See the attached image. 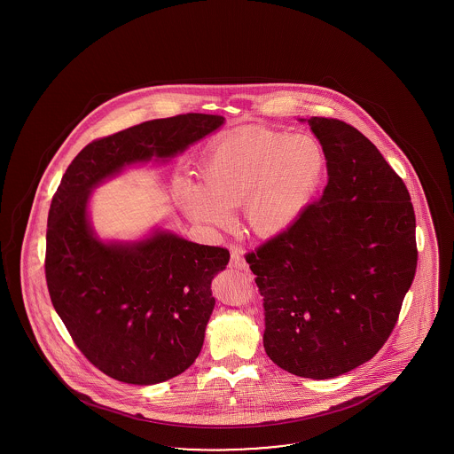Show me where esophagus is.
I'll return each mask as SVG.
<instances>
[{
	"instance_id": "esophagus-1",
	"label": "esophagus",
	"mask_w": 454,
	"mask_h": 454,
	"mask_svg": "<svg viewBox=\"0 0 454 454\" xmlns=\"http://www.w3.org/2000/svg\"><path fill=\"white\" fill-rule=\"evenodd\" d=\"M230 265L235 267V269H241V270H247V262L245 259L238 254V252H231V259H230Z\"/></svg>"
}]
</instances>
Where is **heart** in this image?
Returning <instances> with one entry per match:
<instances>
[{"instance_id": "obj_1", "label": "heart", "mask_w": 454, "mask_h": 454, "mask_svg": "<svg viewBox=\"0 0 454 454\" xmlns=\"http://www.w3.org/2000/svg\"><path fill=\"white\" fill-rule=\"evenodd\" d=\"M318 141L287 130H235L209 146L200 161V184L180 182L178 199L194 221L226 226L230 207L243 202L247 224L257 235L291 226L309 204L325 172Z\"/></svg>"}]
</instances>
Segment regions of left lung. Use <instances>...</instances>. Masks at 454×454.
I'll list each match as a JSON object with an SVG mask.
<instances>
[{
  "mask_svg": "<svg viewBox=\"0 0 454 454\" xmlns=\"http://www.w3.org/2000/svg\"><path fill=\"white\" fill-rule=\"evenodd\" d=\"M328 184L320 199L245 259L263 296V348L284 371L328 380L388 340L417 269L403 180L363 132L311 117Z\"/></svg>",
  "mask_w": 454,
  "mask_h": 454,
  "instance_id": "obj_1",
  "label": "left lung"
}]
</instances>
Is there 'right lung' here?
<instances>
[{"label": "right lung", "mask_w": 454, "mask_h": 454, "mask_svg": "<svg viewBox=\"0 0 454 454\" xmlns=\"http://www.w3.org/2000/svg\"><path fill=\"white\" fill-rule=\"evenodd\" d=\"M223 122V115L180 114L95 139L52 195L45 243L51 301L82 354L117 381L154 385L192 366L215 308L211 282L230 252L167 231L106 245L88 226V194L122 167L170 158Z\"/></svg>", "instance_id": "1"}]
</instances>
